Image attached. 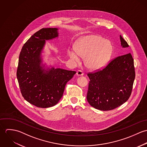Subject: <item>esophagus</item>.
<instances>
[{"instance_id": "34e87169", "label": "esophagus", "mask_w": 147, "mask_h": 147, "mask_svg": "<svg viewBox=\"0 0 147 147\" xmlns=\"http://www.w3.org/2000/svg\"><path fill=\"white\" fill-rule=\"evenodd\" d=\"M76 75H77L78 76H83V75H84V73H83V71H80V70H79V71H77V72H76Z\"/></svg>"}]
</instances>
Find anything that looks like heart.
<instances>
[{
	"mask_svg": "<svg viewBox=\"0 0 147 147\" xmlns=\"http://www.w3.org/2000/svg\"><path fill=\"white\" fill-rule=\"evenodd\" d=\"M112 51L113 46L110 41L96 35H88L79 40L75 49H69L68 54L75 62H79L82 57H85V62L87 67L98 70L108 62Z\"/></svg>",
	"mask_w": 147,
	"mask_h": 147,
	"instance_id": "heart-1",
	"label": "heart"
}]
</instances>
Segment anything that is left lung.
Masks as SVG:
<instances>
[{"label":"left lung","instance_id":"1","mask_svg":"<svg viewBox=\"0 0 147 147\" xmlns=\"http://www.w3.org/2000/svg\"><path fill=\"white\" fill-rule=\"evenodd\" d=\"M121 46L129 47L120 35ZM87 101L96 109L107 111L123 104L129 98L135 78L130 53L113 59L102 70L89 74Z\"/></svg>","mask_w":147,"mask_h":147}]
</instances>
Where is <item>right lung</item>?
I'll use <instances>...</instances> for the list:
<instances>
[{
	"mask_svg": "<svg viewBox=\"0 0 147 147\" xmlns=\"http://www.w3.org/2000/svg\"><path fill=\"white\" fill-rule=\"evenodd\" d=\"M58 30L56 28L40 29L24 45L19 55L17 79L22 96L38 107L56 105L63 96L65 84L76 74L43 63L46 41L58 38Z\"/></svg>",
	"mask_w": 147,
	"mask_h": 147,
	"instance_id": "right-lung-1",
	"label": "right lung"
}]
</instances>
